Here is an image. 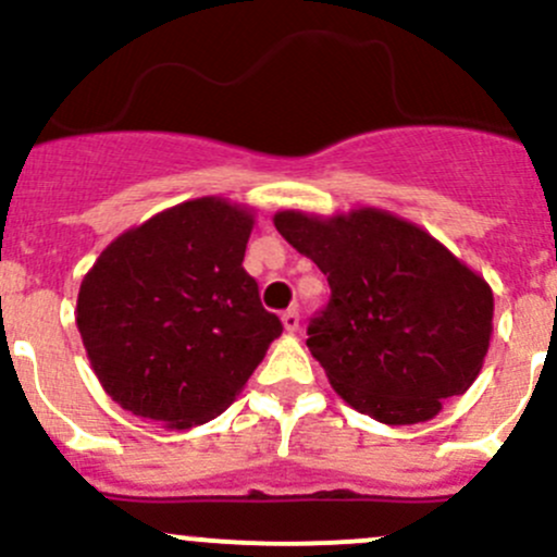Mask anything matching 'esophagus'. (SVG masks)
I'll list each match as a JSON object with an SVG mask.
<instances>
[{
  "label": "esophagus",
  "instance_id": "obj_1",
  "mask_svg": "<svg viewBox=\"0 0 557 557\" xmlns=\"http://www.w3.org/2000/svg\"><path fill=\"white\" fill-rule=\"evenodd\" d=\"M283 327L288 330V333H296L298 330V311L296 309H288L283 314Z\"/></svg>",
  "mask_w": 557,
  "mask_h": 557
}]
</instances>
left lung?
<instances>
[{"instance_id":"left-lung-1","label":"left lung","mask_w":557,"mask_h":557,"mask_svg":"<svg viewBox=\"0 0 557 557\" xmlns=\"http://www.w3.org/2000/svg\"><path fill=\"white\" fill-rule=\"evenodd\" d=\"M274 227L327 274L307 346L335 394L386 425L436 418L484 368L494 296L423 227L383 209L277 211Z\"/></svg>"}]
</instances>
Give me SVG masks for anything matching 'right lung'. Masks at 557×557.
Masks as SVG:
<instances>
[{"mask_svg": "<svg viewBox=\"0 0 557 557\" xmlns=\"http://www.w3.org/2000/svg\"><path fill=\"white\" fill-rule=\"evenodd\" d=\"M253 213L206 195L126 230L84 274L76 325L115 405L166 428L209 423L283 333L243 269Z\"/></svg>", "mask_w": 557, "mask_h": 557, "instance_id": "add662e5", "label": "right lung"}]
</instances>
